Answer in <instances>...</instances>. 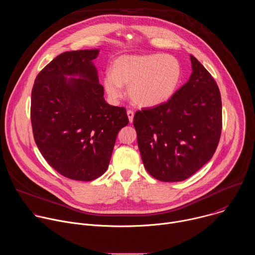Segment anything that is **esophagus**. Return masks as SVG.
Returning <instances> with one entry per match:
<instances>
[{"instance_id":"34e87169","label":"esophagus","mask_w":255,"mask_h":255,"mask_svg":"<svg viewBox=\"0 0 255 255\" xmlns=\"http://www.w3.org/2000/svg\"><path fill=\"white\" fill-rule=\"evenodd\" d=\"M127 115H128L129 122L132 123V122H133V118H134V112L131 111V110H128V111H127Z\"/></svg>"}]
</instances>
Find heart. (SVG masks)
I'll list each match as a JSON object with an SVG mask.
<instances>
[{"label": "heart", "mask_w": 255, "mask_h": 255, "mask_svg": "<svg viewBox=\"0 0 255 255\" xmlns=\"http://www.w3.org/2000/svg\"><path fill=\"white\" fill-rule=\"evenodd\" d=\"M181 78V66L170 54L122 55L107 70L103 84L109 97L117 100L128 87L132 103L141 108L159 106L174 94Z\"/></svg>", "instance_id": "1"}]
</instances>
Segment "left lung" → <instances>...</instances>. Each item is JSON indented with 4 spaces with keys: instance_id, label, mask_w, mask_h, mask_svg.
Listing matches in <instances>:
<instances>
[{
    "instance_id": "1",
    "label": "left lung",
    "mask_w": 255,
    "mask_h": 255,
    "mask_svg": "<svg viewBox=\"0 0 255 255\" xmlns=\"http://www.w3.org/2000/svg\"><path fill=\"white\" fill-rule=\"evenodd\" d=\"M191 62L189 81L167 102L137 111L133 120L144 167L167 183L197 172L212 158L221 136L219 88L193 55Z\"/></svg>"
}]
</instances>
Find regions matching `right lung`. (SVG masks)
<instances>
[{
	"mask_svg": "<svg viewBox=\"0 0 255 255\" xmlns=\"http://www.w3.org/2000/svg\"><path fill=\"white\" fill-rule=\"evenodd\" d=\"M99 51L59 54L36 77L31 94L36 145L50 166L75 180L90 181L107 170L117 134L129 123L125 108L104 99L93 62Z\"/></svg>",
	"mask_w": 255,
	"mask_h": 255,
	"instance_id": "1",
	"label": "right lung"
}]
</instances>
